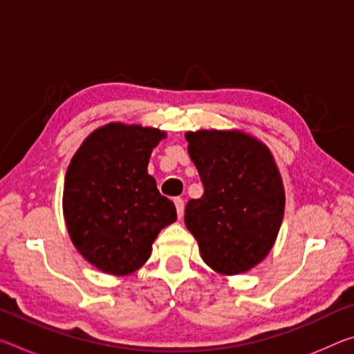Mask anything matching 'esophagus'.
<instances>
[{
    "label": "esophagus",
    "mask_w": 354,
    "mask_h": 354,
    "mask_svg": "<svg viewBox=\"0 0 354 354\" xmlns=\"http://www.w3.org/2000/svg\"><path fill=\"white\" fill-rule=\"evenodd\" d=\"M175 206H176L178 217L181 218L183 215H184V200L183 198H175Z\"/></svg>",
    "instance_id": "1"
}]
</instances>
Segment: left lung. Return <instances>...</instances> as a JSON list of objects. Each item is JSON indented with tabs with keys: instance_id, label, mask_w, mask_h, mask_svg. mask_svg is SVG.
<instances>
[{
	"instance_id": "left-lung-1",
	"label": "left lung",
	"mask_w": 354,
	"mask_h": 354,
	"mask_svg": "<svg viewBox=\"0 0 354 354\" xmlns=\"http://www.w3.org/2000/svg\"><path fill=\"white\" fill-rule=\"evenodd\" d=\"M185 139L205 187L185 205V226L215 272H247L268 254L283 223L284 187L273 156L239 131H196Z\"/></svg>"
}]
</instances>
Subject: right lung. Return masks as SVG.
<instances>
[{
  "label": "right lung",
  "instance_id": "add662e5",
  "mask_svg": "<svg viewBox=\"0 0 354 354\" xmlns=\"http://www.w3.org/2000/svg\"><path fill=\"white\" fill-rule=\"evenodd\" d=\"M165 133L111 123L87 137L64 184V217L77 251L106 273L129 274L151 254L175 205L148 175L153 148Z\"/></svg>",
  "mask_w": 354,
  "mask_h": 354
}]
</instances>
